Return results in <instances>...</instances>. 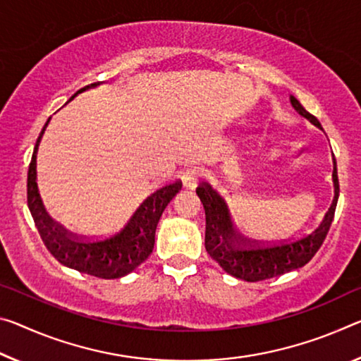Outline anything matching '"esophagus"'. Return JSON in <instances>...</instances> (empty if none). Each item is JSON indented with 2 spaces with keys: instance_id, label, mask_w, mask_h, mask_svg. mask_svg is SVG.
<instances>
[{
  "instance_id": "1",
  "label": "esophagus",
  "mask_w": 361,
  "mask_h": 361,
  "mask_svg": "<svg viewBox=\"0 0 361 361\" xmlns=\"http://www.w3.org/2000/svg\"><path fill=\"white\" fill-rule=\"evenodd\" d=\"M202 178H204V170L199 167H190L181 176L183 185H185V188H190V190H194V188L202 181Z\"/></svg>"
}]
</instances>
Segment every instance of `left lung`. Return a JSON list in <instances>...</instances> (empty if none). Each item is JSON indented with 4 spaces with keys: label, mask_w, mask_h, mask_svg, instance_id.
Segmentation results:
<instances>
[{
    "label": "left lung",
    "mask_w": 361,
    "mask_h": 361,
    "mask_svg": "<svg viewBox=\"0 0 361 361\" xmlns=\"http://www.w3.org/2000/svg\"><path fill=\"white\" fill-rule=\"evenodd\" d=\"M290 104L302 117L310 120L314 127L322 128L318 118L307 112L294 96H290ZM333 180V204L326 212L324 219L317 230L302 238L293 239V241H281L276 244L245 243L236 238L225 201L209 185H199L196 192L205 210V250L228 274L250 283L279 276V274L304 267L322 247L334 219L337 199H339L336 159Z\"/></svg>",
    "instance_id": "1"
}]
</instances>
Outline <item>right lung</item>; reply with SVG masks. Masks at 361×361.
<instances>
[{
	"mask_svg": "<svg viewBox=\"0 0 361 361\" xmlns=\"http://www.w3.org/2000/svg\"><path fill=\"white\" fill-rule=\"evenodd\" d=\"M88 88L77 91L71 99ZM48 123L49 118L37 140L27 176V204L42 241L61 265L102 279L122 278L151 255L156 241L157 223L169 202L181 190V181L169 183L151 192L135 210L131 219L125 223V226L114 234L98 239L72 236L47 214L38 192L37 152Z\"/></svg>",
	"mask_w": 361,
	"mask_h": 361,
	"instance_id": "obj_1",
	"label": "right lung"
}]
</instances>
